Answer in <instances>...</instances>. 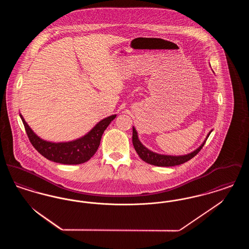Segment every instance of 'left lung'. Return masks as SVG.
Masks as SVG:
<instances>
[{"mask_svg":"<svg viewBox=\"0 0 249 249\" xmlns=\"http://www.w3.org/2000/svg\"><path fill=\"white\" fill-rule=\"evenodd\" d=\"M212 130L209 131L204 141L201 142V145L196 148L194 151L190 152L189 154L179 155V156H173V155L159 154L151 151L147 147H145L142 144L138 137V132L134 126L132 127V143L134 146V149L136 150L137 154L142 159L143 161L146 163H149L151 165L162 166V167H171V166L180 165L182 163H185L186 161L191 160L193 157L199 153V151L202 148L204 143L206 142L207 138L209 137Z\"/></svg>","mask_w":249,"mask_h":249,"instance_id":"1","label":"left lung"}]
</instances>
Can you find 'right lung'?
Returning a JSON list of instances; mask_svg holds the SVG:
<instances>
[{"mask_svg": "<svg viewBox=\"0 0 249 249\" xmlns=\"http://www.w3.org/2000/svg\"><path fill=\"white\" fill-rule=\"evenodd\" d=\"M20 119L28 137L36 150L49 160L61 164H81L88 161L96 153L104 131L117 115L109 116L99 121L94 127L83 136L68 142H50L38 136L25 121L21 114Z\"/></svg>", "mask_w": 249, "mask_h": 249, "instance_id": "1", "label": "right lung"}]
</instances>
